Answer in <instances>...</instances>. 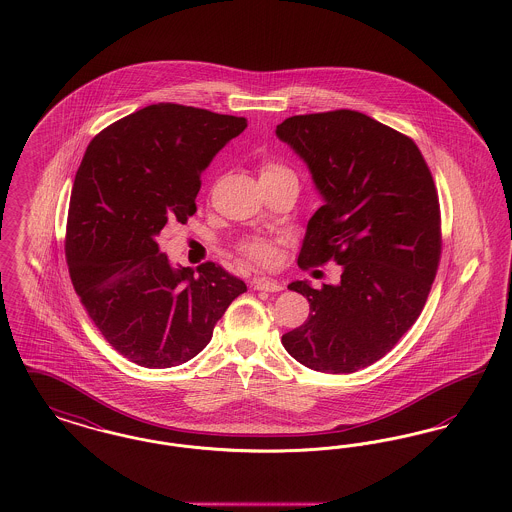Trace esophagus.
Wrapping results in <instances>:
<instances>
[{
    "label": "esophagus",
    "mask_w": 512,
    "mask_h": 512,
    "mask_svg": "<svg viewBox=\"0 0 512 512\" xmlns=\"http://www.w3.org/2000/svg\"><path fill=\"white\" fill-rule=\"evenodd\" d=\"M253 288L259 290V292H282L284 290L282 282H278L274 278H268V276H257L253 280Z\"/></svg>",
    "instance_id": "esophagus-1"
}]
</instances>
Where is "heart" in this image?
<instances>
[{
    "label": "heart",
    "instance_id": "1",
    "mask_svg": "<svg viewBox=\"0 0 512 512\" xmlns=\"http://www.w3.org/2000/svg\"><path fill=\"white\" fill-rule=\"evenodd\" d=\"M280 174H292L286 167L278 165V163H272L267 161L263 167H261V178H270V176H280ZM242 251H244L245 257L251 259L253 263H259V265H270L274 263L276 259V251H274V245L263 240V238H251L242 245Z\"/></svg>",
    "mask_w": 512,
    "mask_h": 512
}]
</instances>
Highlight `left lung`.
Instances as JSON below:
<instances>
[{
	"instance_id": "obj_1",
	"label": "left lung",
	"mask_w": 512,
	"mask_h": 512,
	"mask_svg": "<svg viewBox=\"0 0 512 512\" xmlns=\"http://www.w3.org/2000/svg\"><path fill=\"white\" fill-rule=\"evenodd\" d=\"M276 136L322 197L297 263L341 265L338 284L288 286L311 313L282 345L311 370L349 374L391 351L426 303L441 253L438 192L413 140L363 113L297 115Z\"/></svg>"
}]
</instances>
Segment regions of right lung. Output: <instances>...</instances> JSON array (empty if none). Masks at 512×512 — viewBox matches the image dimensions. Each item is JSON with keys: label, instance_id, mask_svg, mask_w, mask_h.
<instances>
[{"label": "right lung", "instance_id": "add662e5", "mask_svg": "<svg viewBox=\"0 0 512 512\" xmlns=\"http://www.w3.org/2000/svg\"><path fill=\"white\" fill-rule=\"evenodd\" d=\"M244 117L176 103L147 105L90 142L74 176L67 263L101 336L146 368L188 363L247 290L215 263L172 265L157 236L195 213L199 176Z\"/></svg>", "mask_w": 512, "mask_h": 512}]
</instances>
